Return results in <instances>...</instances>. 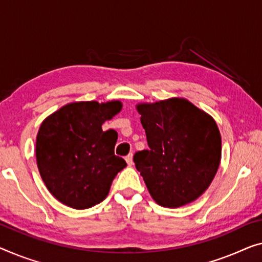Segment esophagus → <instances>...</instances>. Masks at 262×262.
I'll use <instances>...</instances> for the list:
<instances>
[{
  "mask_svg": "<svg viewBox=\"0 0 262 262\" xmlns=\"http://www.w3.org/2000/svg\"><path fill=\"white\" fill-rule=\"evenodd\" d=\"M126 162L128 166H132L133 165V154H128L126 156Z\"/></svg>",
  "mask_w": 262,
  "mask_h": 262,
  "instance_id": "esophagus-1",
  "label": "esophagus"
}]
</instances>
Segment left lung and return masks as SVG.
<instances>
[{"label": "left lung", "instance_id": "8db88e82", "mask_svg": "<svg viewBox=\"0 0 262 262\" xmlns=\"http://www.w3.org/2000/svg\"><path fill=\"white\" fill-rule=\"evenodd\" d=\"M149 149L135 153L136 169L156 204H190L208 188L221 160V135L212 116L186 99L140 103Z\"/></svg>", "mask_w": 262, "mask_h": 262}]
</instances>
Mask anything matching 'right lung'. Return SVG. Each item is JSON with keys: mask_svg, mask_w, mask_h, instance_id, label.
<instances>
[{"mask_svg": "<svg viewBox=\"0 0 262 262\" xmlns=\"http://www.w3.org/2000/svg\"><path fill=\"white\" fill-rule=\"evenodd\" d=\"M122 103L81 101L68 103L42 122L36 136L38 171L62 204L85 209L100 204L126 161L114 154L118 133L102 130Z\"/></svg>", "mask_w": 262, "mask_h": 262, "instance_id": "right-lung-1", "label": "right lung"}]
</instances>
